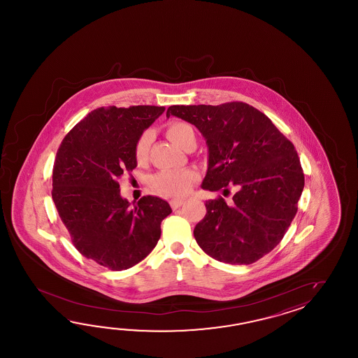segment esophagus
<instances>
[{"label":"esophagus","mask_w":358,"mask_h":358,"mask_svg":"<svg viewBox=\"0 0 358 358\" xmlns=\"http://www.w3.org/2000/svg\"><path fill=\"white\" fill-rule=\"evenodd\" d=\"M182 203H184V201H182V199H171V201H170V206H171L173 210L179 208Z\"/></svg>","instance_id":"34e87169"}]
</instances>
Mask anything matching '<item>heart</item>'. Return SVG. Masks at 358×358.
<instances>
[{
  "label": "heart",
  "mask_w": 358,
  "mask_h": 358,
  "mask_svg": "<svg viewBox=\"0 0 358 358\" xmlns=\"http://www.w3.org/2000/svg\"><path fill=\"white\" fill-rule=\"evenodd\" d=\"M166 137L182 150L196 145V134L189 124L182 122H170L165 129ZM151 145V134L148 131L138 138L134 147V157L138 162H145ZM196 173L192 170H162L151 179L153 189L165 197H182L189 193L194 182Z\"/></svg>",
  "instance_id": "b5f03b06"
}]
</instances>
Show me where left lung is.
I'll list each match as a JSON object with an SVG mask.
<instances>
[{
	"label": "left lung",
	"mask_w": 358,
	"mask_h": 358,
	"mask_svg": "<svg viewBox=\"0 0 358 358\" xmlns=\"http://www.w3.org/2000/svg\"><path fill=\"white\" fill-rule=\"evenodd\" d=\"M193 124L208 147V168L202 188L234 187L233 199L206 201L203 220L194 228L198 245L213 259L250 265L280 243L297 213L304 187L297 151L273 122L244 102L170 106Z\"/></svg>",
	"instance_id": "obj_1"
}]
</instances>
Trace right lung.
Returning <instances> with one entry per match:
<instances>
[{"instance_id":"obj_1","label":"right lung","mask_w":358,"mask_h":358,"mask_svg":"<svg viewBox=\"0 0 358 358\" xmlns=\"http://www.w3.org/2000/svg\"><path fill=\"white\" fill-rule=\"evenodd\" d=\"M164 106L99 107L62 139L55 159L52 199L71 242L87 259L122 271L159 242L166 201L145 196L130 205L119 179L137 166L134 147Z\"/></svg>"}]
</instances>
